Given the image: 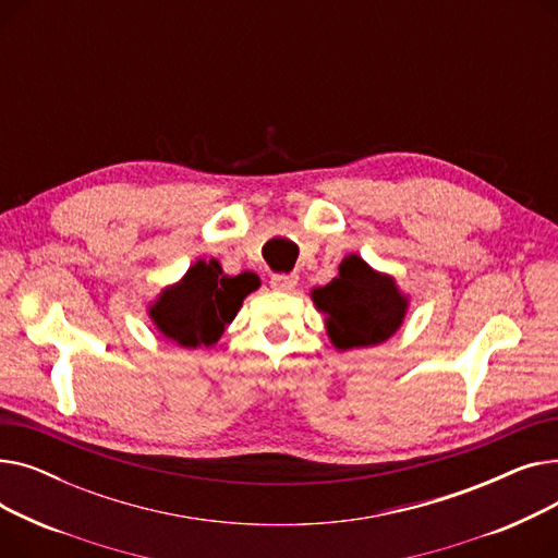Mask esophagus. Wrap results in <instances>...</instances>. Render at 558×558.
<instances>
[{
	"instance_id": "esophagus-1",
	"label": "esophagus",
	"mask_w": 558,
	"mask_h": 558,
	"mask_svg": "<svg viewBox=\"0 0 558 558\" xmlns=\"http://www.w3.org/2000/svg\"><path fill=\"white\" fill-rule=\"evenodd\" d=\"M296 282H299V276H294V274H274L271 276V287L276 291H291L296 287Z\"/></svg>"
}]
</instances>
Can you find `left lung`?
Returning a JSON list of instances; mask_svg holds the SVG:
<instances>
[{"label":"left lung","mask_w":558,"mask_h":558,"mask_svg":"<svg viewBox=\"0 0 558 558\" xmlns=\"http://www.w3.org/2000/svg\"><path fill=\"white\" fill-rule=\"evenodd\" d=\"M312 299L328 314V335L339 350L387 341L407 312V299L393 278L373 271L360 255H348L339 264V276L314 289Z\"/></svg>","instance_id":"8db88e82"}]
</instances>
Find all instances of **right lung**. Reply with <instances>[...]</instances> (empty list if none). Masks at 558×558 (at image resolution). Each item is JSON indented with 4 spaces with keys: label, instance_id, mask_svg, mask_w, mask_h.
Returning <instances> with one entry per match:
<instances>
[{
    "label": "right lung",
    "instance_id": "add662e5",
    "mask_svg": "<svg viewBox=\"0 0 558 558\" xmlns=\"http://www.w3.org/2000/svg\"><path fill=\"white\" fill-rule=\"evenodd\" d=\"M257 284L253 274L223 276L217 259H198L179 284L162 291L149 314L167 339L183 348H208Z\"/></svg>",
    "mask_w": 558,
    "mask_h": 558
}]
</instances>
